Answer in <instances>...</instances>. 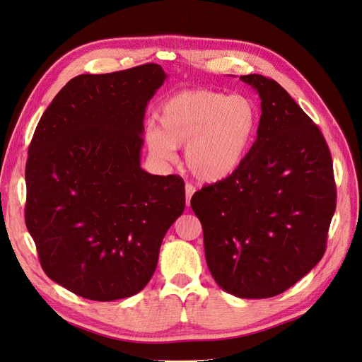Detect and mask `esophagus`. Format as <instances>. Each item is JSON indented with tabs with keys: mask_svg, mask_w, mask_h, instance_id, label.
<instances>
[{
	"mask_svg": "<svg viewBox=\"0 0 362 362\" xmlns=\"http://www.w3.org/2000/svg\"><path fill=\"white\" fill-rule=\"evenodd\" d=\"M185 192H186V205L189 206V204H190V198H192V195H194L195 192H197V187H195L194 185L186 183V186H185Z\"/></svg>",
	"mask_w": 362,
	"mask_h": 362,
	"instance_id": "1",
	"label": "esophagus"
}]
</instances>
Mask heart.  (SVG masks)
Instances as JSON below:
<instances>
[{
	"instance_id": "1",
	"label": "heart",
	"mask_w": 362,
	"mask_h": 362,
	"mask_svg": "<svg viewBox=\"0 0 362 362\" xmlns=\"http://www.w3.org/2000/svg\"><path fill=\"white\" fill-rule=\"evenodd\" d=\"M157 127L146 131L150 156L167 164L185 147L190 173L202 182H221L243 164L256 134L257 110L245 95L209 90L180 91L157 110Z\"/></svg>"
}]
</instances>
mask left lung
<instances>
[{
	"mask_svg": "<svg viewBox=\"0 0 362 362\" xmlns=\"http://www.w3.org/2000/svg\"><path fill=\"white\" fill-rule=\"evenodd\" d=\"M260 98L257 138L230 177L190 199L215 282L238 298L275 297L325 255L336 208L320 129L276 81L240 77Z\"/></svg>",
	"mask_w": 362,
	"mask_h": 362,
	"instance_id": "obj_1",
	"label": "left lung"
}]
</instances>
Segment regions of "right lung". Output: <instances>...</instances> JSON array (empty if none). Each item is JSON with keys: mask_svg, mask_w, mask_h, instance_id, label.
Instances as JSON below:
<instances>
[{"mask_svg": "<svg viewBox=\"0 0 362 362\" xmlns=\"http://www.w3.org/2000/svg\"><path fill=\"white\" fill-rule=\"evenodd\" d=\"M165 78L157 64L77 76L30 142L28 230L45 274L87 300L139 293L185 209L179 176L141 168L144 116Z\"/></svg>", "mask_w": 362, "mask_h": 362, "instance_id": "add662e5", "label": "right lung"}]
</instances>
